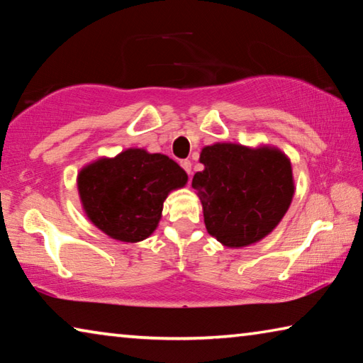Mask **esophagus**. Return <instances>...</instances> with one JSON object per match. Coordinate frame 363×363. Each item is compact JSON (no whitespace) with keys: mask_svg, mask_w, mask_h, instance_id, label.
Wrapping results in <instances>:
<instances>
[{"mask_svg":"<svg viewBox=\"0 0 363 363\" xmlns=\"http://www.w3.org/2000/svg\"><path fill=\"white\" fill-rule=\"evenodd\" d=\"M181 167L187 174L192 173V163H190V160H181Z\"/></svg>","mask_w":363,"mask_h":363,"instance_id":"esophagus-1","label":"esophagus"}]
</instances>
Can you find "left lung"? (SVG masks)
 Wrapping results in <instances>:
<instances>
[{"mask_svg": "<svg viewBox=\"0 0 363 363\" xmlns=\"http://www.w3.org/2000/svg\"><path fill=\"white\" fill-rule=\"evenodd\" d=\"M205 164L192 179L206 230L230 248L248 247L269 235L290 208L294 182L291 163L274 147L208 145Z\"/></svg>", "mask_w": 363, "mask_h": 363, "instance_id": "8db88e82", "label": "left lung"}]
</instances>
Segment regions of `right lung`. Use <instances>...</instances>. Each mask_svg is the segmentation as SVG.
I'll use <instances>...</instances> for the list:
<instances>
[{
	"label": "right lung",
	"mask_w": 363,
	"mask_h": 363,
	"mask_svg": "<svg viewBox=\"0 0 363 363\" xmlns=\"http://www.w3.org/2000/svg\"><path fill=\"white\" fill-rule=\"evenodd\" d=\"M186 182V171L174 160L128 149L79 171L78 192L86 216L97 229L115 240L136 243L157 229L163 201Z\"/></svg>",
	"instance_id": "right-lung-1"
}]
</instances>
